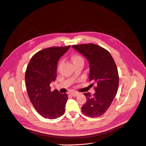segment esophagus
Wrapping results in <instances>:
<instances>
[{
  "mask_svg": "<svg viewBox=\"0 0 146 146\" xmlns=\"http://www.w3.org/2000/svg\"><path fill=\"white\" fill-rule=\"evenodd\" d=\"M70 94L72 96H74V97H76L77 96H78L79 94V92H72L70 93Z\"/></svg>",
  "mask_w": 146,
  "mask_h": 146,
  "instance_id": "obj_1",
  "label": "esophagus"
}]
</instances>
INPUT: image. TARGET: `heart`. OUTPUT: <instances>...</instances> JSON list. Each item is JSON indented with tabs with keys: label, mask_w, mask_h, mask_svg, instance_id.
I'll return each instance as SVG.
<instances>
[{
	"label": "heart",
	"mask_w": 146,
	"mask_h": 146,
	"mask_svg": "<svg viewBox=\"0 0 146 146\" xmlns=\"http://www.w3.org/2000/svg\"><path fill=\"white\" fill-rule=\"evenodd\" d=\"M72 60H73L74 63H77V62H80V61H83V57L80 55L77 54H73L72 56Z\"/></svg>",
	"instance_id": "obj_1"
}]
</instances>
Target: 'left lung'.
<instances>
[{"label": "left lung", "instance_id": "left-lung-1", "mask_svg": "<svg viewBox=\"0 0 146 146\" xmlns=\"http://www.w3.org/2000/svg\"><path fill=\"white\" fill-rule=\"evenodd\" d=\"M89 62L90 81L96 84L95 93H84L87 103L82 107V112L90 117L104 114L117 94L119 77L117 66L111 55L103 47L93 43L73 45Z\"/></svg>", "mask_w": 146, "mask_h": 146}]
</instances>
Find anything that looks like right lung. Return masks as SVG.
<instances>
[{
    "instance_id": "add662e5",
    "label": "right lung",
    "mask_w": 146,
    "mask_h": 146,
    "mask_svg": "<svg viewBox=\"0 0 146 146\" xmlns=\"http://www.w3.org/2000/svg\"><path fill=\"white\" fill-rule=\"evenodd\" d=\"M70 47L54 46L38 51L26 68L25 82L29 99L37 113L44 118L57 119L65 111L67 93H60L56 89L52 91L50 84L56 79L58 61Z\"/></svg>"
}]
</instances>
